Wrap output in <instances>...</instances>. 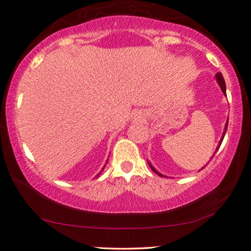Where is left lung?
<instances>
[{"label":"left lung","mask_w":251,"mask_h":251,"mask_svg":"<svg viewBox=\"0 0 251 251\" xmlns=\"http://www.w3.org/2000/svg\"><path fill=\"white\" fill-rule=\"evenodd\" d=\"M215 79H217V82H218V84H219V86L221 87V90H222V92H223V94L226 95V82H225V79H223V76H222V74L221 73H218L217 75H215ZM226 129H228V121H226V126H225V130H223V133H222V137H221V139H220V142H219V145H218V147H217V149H215V151H214V153L217 152V150L220 148V146H221V144H222V141H223V138H225V134H226ZM214 153H213V156H214ZM212 158V157H211ZM148 164H149V166H150V168L152 169V172H155L157 175H159V176H161V177H165L163 174H160L159 172L157 171V169L153 167V166L149 163L148 161Z\"/></svg>","instance_id":"left-lung-1"}]
</instances>
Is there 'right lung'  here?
<instances>
[{
    "label": "right lung",
    "instance_id": "right-lung-1",
    "mask_svg": "<svg viewBox=\"0 0 251 251\" xmlns=\"http://www.w3.org/2000/svg\"><path fill=\"white\" fill-rule=\"evenodd\" d=\"M104 167H105V166H104ZM104 167H103V169H104ZM103 169H102V171H103ZM100 174H101V173H100ZM100 174H98V175H96V177H98Z\"/></svg>",
    "mask_w": 251,
    "mask_h": 251
}]
</instances>
